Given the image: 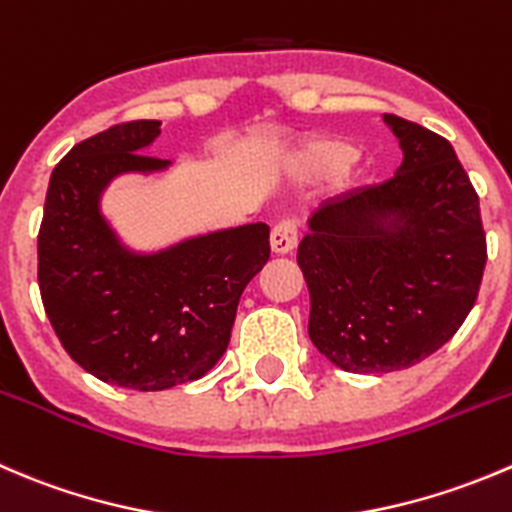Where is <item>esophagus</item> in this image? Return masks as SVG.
Wrapping results in <instances>:
<instances>
[{
	"mask_svg": "<svg viewBox=\"0 0 512 512\" xmlns=\"http://www.w3.org/2000/svg\"><path fill=\"white\" fill-rule=\"evenodd\" d=\"M270 247L275 255H287L297 247V225L292 220H282L272 227Z\"/></svg>",
	"mask_w": 512,
	"mask_h": 512,
	"instance_id": "obj_1",
	"label": "esophagus"
}]
</instances>
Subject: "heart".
Listing matches in <instances>:
<instances>
[{
	"mask_svg": "<svg viewBox=\"0 0 512 512\" xmlns=\"http://www.w3.org/2000/svg\"><path fill=\"white\" fill-rule=\"evenodd\" d=\"M357 147L337 137H322L300 152V170L310 177L340 175L355 162Z\"/></svg>",
	"mask_w": 512,
	"mask_h": 512,
	"instance_id": "obj_1",
	"label": "heart"
}]
</instances>
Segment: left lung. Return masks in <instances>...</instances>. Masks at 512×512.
Instances as JSON below:
<instances>
[{
  "mask_svg": "<svg viewBox=\"0 0 512 512\" xmlns=\"http://www.w3.org/2000/svg\"><path fill=\"white\" fill-rule=\"evenodd\" d=\"M403 147L393 180L322 205L297 265L310 340L347 372H395L433 355L473 310L488 247L478 192L445 137L385 114Z\"/></svg>",
  "mask_w": 512,
  "mask_h": 512,
  "instance_id": "1",
  "label": "left lung"
}]
</instances>
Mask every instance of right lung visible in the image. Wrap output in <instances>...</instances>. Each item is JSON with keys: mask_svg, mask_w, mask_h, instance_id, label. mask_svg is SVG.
I'll return each instance as SVG.
<instances>
[{"mask_svg": "<svg viewBox=\"0 0 512 512\" xmlns=\"http://www.w3.org/2000/svg\"><path fill=\"white\" fill-rule=\"evenodd\" d=\"M157 119H135L79 142L54 167L37 237L39 292L79 367L119 388L167 390L215 367L237 302L270 260L265 222L190 237L140 255L119 242L99 197L124 172H160L142 155Z\"/></svg>", "mask_w": 512, "mask_h": 512, "instance_id": "obj_1", "label": "right lung"}]
</instances>
